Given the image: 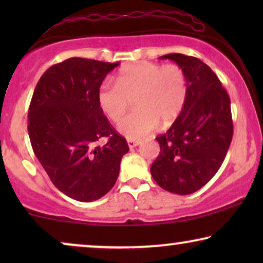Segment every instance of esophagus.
<instances>
[{
	"label": "esophagus",
	"mask_w": 263,
	"mask_h": 263,
	"mask_svg": "<svg viewBox=\"0 0 263 263\" xmlns=\"http://www.w3.org/2000/svg\"><path fill=\"white\" fill-rule=\"evenodd\" d=\"M139 145H140L139 141H135V140H128V146H129V148H130V149H133L134 147L139 146Z\"/></svg>",
	"instance_id": "1"
}]
</instances>
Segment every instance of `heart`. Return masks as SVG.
I'll return each mask as SVG.
<instances>
[{"mask_svg": "<svg viewBox=\"0 0 263 263\" xmlns=\"http://www.w3.org/2000/svg\"><path fill=\"white\" fill-rule=\"evenodd\" d=\"M135 99L132 115L118 125L129 140H139L156 130L159 123L166 128L177 120L188 99V80L181 67L139 62L124 67L116 85L104 82L97 93L100 110L112 122H120Z\"/></svg>", "mask_w": 263, "mask_h": 263, "instance_id": "1", "label": "heart"}]
</instances>
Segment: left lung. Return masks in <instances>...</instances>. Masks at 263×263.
I'll list each match as a JSON object with an SVG mask.
<instances>
[{
    "label": "left lung",
    "instance_id": "8db88e82",
    "mask_svg": "<svg viewBox=\"0 0 263 263\" xmlns=\"http://www.w3.org/2000/svg\"><path fill=\"white\" fill-rule=\"evenodd\" d=\"M188 80V99L170 129L158 136L160 153L151 166L158 185L188 195L211 181L220 168L231 143V102L214 71L202 61L183 53H167Z\"/></svg>",
    "mask_w": 263,
    "mask_h": 263
}]
</instances>
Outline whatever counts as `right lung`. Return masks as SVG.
<instances>
[{"instance_id": "right-lung-1", "label": "right lung", "mask_w": 263, "mask_h": 263, "mask_svg": "<svg viewBox=\"0 0 263 263\" xmlns=\"http://www.w3.org/2000/svg\"><path fill=\"white\" fill-rule=\"evenodd\" d=\"M118 64L81 57L57 63L39 79L28 109L35 157L53 185L81 202L110 192L129 151L97 102L103 80ZM102 137L107 143L96 147Z\"/></svg>"}]
</instances>
